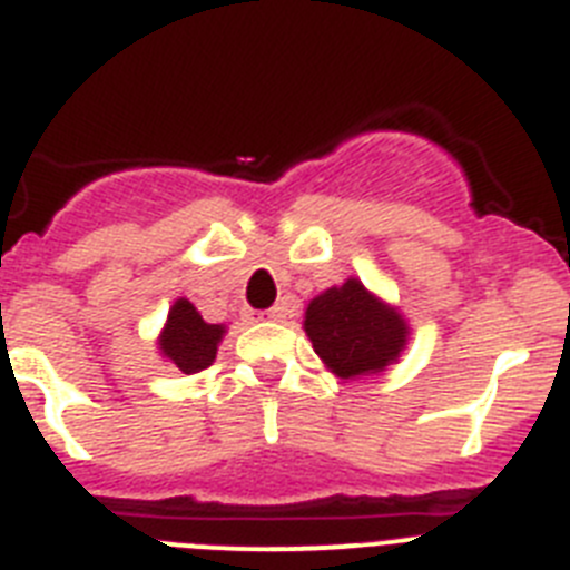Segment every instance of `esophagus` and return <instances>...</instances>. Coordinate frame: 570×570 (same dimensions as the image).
<instances>
[{"label":"esophagus","mask_w":570,"mask_h":570,"mask_svg":"<svg viewBox=\"0 0 570 570\" xmlns=\"http://www.w3.org/2000/svg\"><path fill=\"white\" fill-rule=\"evenodd\" d=\"M284 306H273V309H266V312H261V321H281V317H284Z\"/></svg>","instance_id":"1"}]
</instances>
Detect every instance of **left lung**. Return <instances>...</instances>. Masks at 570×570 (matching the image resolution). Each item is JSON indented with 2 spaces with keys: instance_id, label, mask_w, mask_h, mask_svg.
<instances>
[{
  "instance_id": "left-lung-1",
  "label": "left lung",
  "mask_w": 570,
  "mask_h": 570,
  "mask_svg": "<svg viewBox=\"0 0 570 570\" xmlns=\"http://www.w3.org/2000/svg\"><path fill=\"white\" fill-rule=\"evenodd\" d=\"M304 330L321 361L341 377L383 372L406 346L403 317L355 278L317 295L306 309Z\"/></svg>"
}]
</instances>
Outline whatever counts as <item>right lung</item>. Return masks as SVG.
I'll return each instance as SVG.
<instances>
[{
    "label": "right lung",
    "instance_id": "right-lung-1",
    "mask_svg": "<svg viewBox=\"0 0 570 570\" xmlns=\"http://www.w3.org/2000/svg\"><path fill=\"white\" fill-rule=\"evenodd\" d=\"M222 335L224 326L204 321L196 306L181 297L167 315V326H164L158 346H161L164 357H170V363H176L184 374H193L215 361Z\"/></svg>",
    "mask_w": 570,
    "mask_h": 570
}]
</instances>
